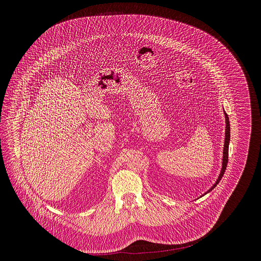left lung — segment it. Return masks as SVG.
Segmentation results:
<instances>
[{"label": "left lung", "instance_id": "left-lung-1", "mask_svg": "<svg viewBox=\"0 0 261 261\" xmlns=\"http://www.w3.org/2000/svg\"><path fill=\"white\" fill-rule=\"evenodd\" d=\"M224 115H225V121H226V129H225V142H224V149H223V159H222V169L220 172V175L217 179V181L215 182V184L211 187L205 194L211 192L215 187L218 185V183L220 182V180L223 177L226 167H227V163H228V149H229V142H230V123H229V117L227 115V113L224 112ZM204 196V195H203Z\"/></svg>", "mask_w": 261, "mask_h": 261}]
</instances>
